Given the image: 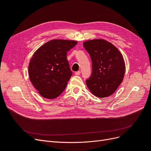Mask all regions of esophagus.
I'll return each instance as SVG.
<instances>
[{"label":"esophagus","instance_id":"34e87169","mask_svg":"<svg viewBox=\"0 0 151 151\" xmlns=\"http://www.w3.org/2000/svg\"><path fill=\"white\" fill-rule=\"evenodd\" d=\"M75 74H76V76H79V75H80V74H81V72H80V71L76 72H75Z\"/></svg>","mask_w":151,"mask_h":151}]
</instances>
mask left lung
Listing matches in <instances>:
<instances>
[{"instance_id":"1","label":"left lung","mask_w":151,"mask_h":151,"mask_svg":"<svg viewBox=\"0 0 151 151\" xmlns=\"http://www.w3.org/2000/svg\"><path fill=\"white\" fill-rule=\"evenodd\" d=\"M83 46L92 60V73L86 81L94 96H111L122 83L125 64L122 53L113 44L102 39L88 40Z\"/></svg>"}]
</instances>
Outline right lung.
Here are the masks:
<instances>
[{"instance_id": "obj_1", "label": "right lung", "mask_w": 151, "mask_h": 151, "mask_svg": "<svg viewBox=\"0 0 151 151\" xmlns=\"http://www.w3.org/2000/svg\"><path fill=\"white\" fill-rule=\"evenodd\" d=\"M77 43L74 40H50L33 54L28 67L29 79L43 98L55 99L65 90L72 75L67 52Z\"/></svg>"}]
</instances>
